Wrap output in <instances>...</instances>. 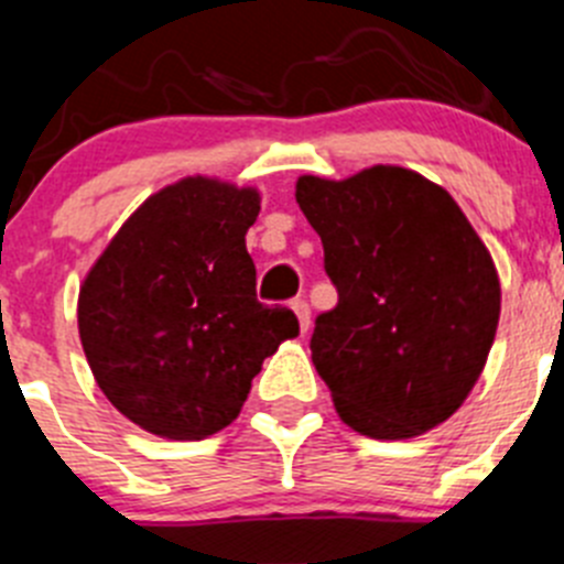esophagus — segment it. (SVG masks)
Masks as SVG:
<instances>
[{
    "label": "esophagus",
    "instance_id": "34e87169",
    "mask_svg": "<svg viewBox=\"0 0 564 564\" xmlns=\"http://www.w3.org/2000/svg\"><path fill=\"white\" fill-rule=\"evenodd\" d=\"M291 307H293V313H296L302 333H307V327H311V305H307L305 299H293Z\"/></svg>",
    "mask_w": 564,
    "mask_h": 564
}]
</instances>
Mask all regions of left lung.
<instances>
[{
	"mask_svg": "<svg viewBox=\"0 0 564 564\" xmlns=\"http://www.w3.org/2000/svg\"><path fill=\"white\" fill-rule=\"evenodd\" d=\"M338 305L316 316L313 364L347 426L378 441L455 415L486 367L500 279L449 192L401 166L299 177Z\"/></svg>",
	"mask_w": 564,
	"mask_h": 564,
	"instance_id": "1",
	"label": "left lung"
}]
</instances>
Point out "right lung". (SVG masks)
<instances>
[{
	"label": "right lung",
	"instance_id": "add662e5",
	"mask_svg": "<svg viewBox=\"0 0 564 564\" xmlns=\"http://www.w3.org/2000/svg\"><path fill=\"white\" fill-rule=\"evenodd\" d=\"M259 194L186 177L115 234L78 293V333L115 410L152 435L200 441L239 415L285 338L288 307L257 299L246 248Z\"/></svg>",
	"mask_w": 564,
	"mask_h": 564
}]
</instances>
